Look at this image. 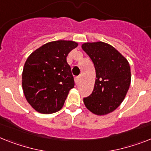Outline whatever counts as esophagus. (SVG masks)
<instances>
[{
    "label": "esophagus",
    "mask_w": 151,
    "mask_h": 151,
    "mask_svg": "<svg viewBox=\"0 0 151 151\" xmlns=\"http://www.w3.org/2000/svg\"><path fill=\"white\" fill-rule=\"evenodd\" d=\"M79 81H80V76H77L75 78V83H76V84L79 83Z\"/></svg>",
    "instance_id": "esophagus-1"
}]
</instances>
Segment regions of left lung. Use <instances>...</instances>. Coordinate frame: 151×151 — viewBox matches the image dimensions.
Listing matches in <instances>:
<instances>
[{
	"label": "left lung",
	"instance_id": "left-lung-1",
	"mask_svg": "<svg viewBox=\"0 0 151 151\" xmlns=\"http://www.w3.org/2000/svg\"><path fill=\"white\" fill-rule=\"evenodd\" d=\"M82 48L90 57L96 69L94 89L83 99L94 114L106 115L115 110L129 89L131 73L129 62L114 47L105 42H86Z\"/></svg>",
	"mask_w": 151,
	"mask_h": 151
}]
</instances>
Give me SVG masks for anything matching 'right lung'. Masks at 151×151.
<instances>
[{
	"mask_svg": "<svg viewBox=\"0 0 151 151\" xmlns=\"http://www.w3.org/2000/svg\"><path fill=\"white\" fill-rule=\"evenodd\" d=\"M78 46L58 40L43 45L27 58L22 73V88L30 105L38 113L50 114L62 108L74 78L66 57Z\"/></svg>",
	"mask_w": 151,
	"mask_h": 151,
	"instance_id": "1",
	"label": "right lung"
}]
</instances>
